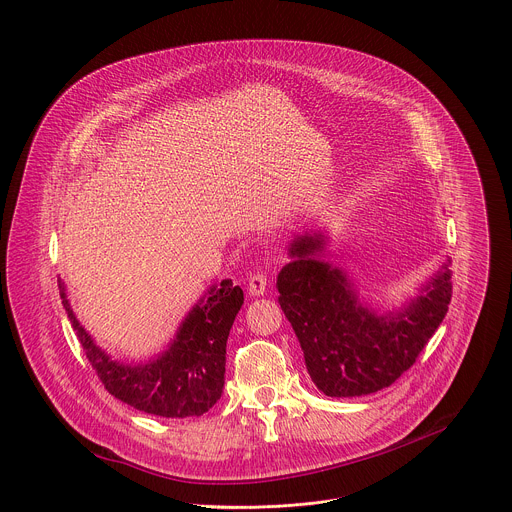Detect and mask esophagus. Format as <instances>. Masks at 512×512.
I'll list each match as a JSON object with an SVG mask.
<instances>
[{"instance_id": "1", "label": "esophagus", "mask_w": 512, "mask_h": 512, "mask_svg": "<svg viewBox=\"0 0 512 512\" xmlns=\"http://www.w3.org/2000/svg\"><path fill=\"white\" fill-rule=\"evenodd\" d=\"M247 291L251 297H263L267 291V277L263 273L251 275L249 283H247Z\"/></svg>"}]
</instances>
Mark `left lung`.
<instances>
[{
  "label": "left lung",
  "mask_w": 512,
  "mask_h": 512,
  "mask_svg": "<svg viewBox=\"0 0 512 512\" xmlns=\"http://www.w3.org/2000/svg\"><path fill=\"white\" fill-rule=\"evenodd\" d=\"M328 235L305 231L289 243L291 261L277 277L289 318L316 388L330 398L368 396L392 386L435 334L451 301L445 261L402 307L380 312L348 273L324 261Z\"/></svg>",
  "instance_id": "obj_1"
}]
</instances>
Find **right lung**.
<instances>
[{"label": "right lung", "instance_id": "right-lung-1", "mask_svg": "<svg viewBox=\"0 0 512 512\" xmlns=\"http://www.w3.org/2000/svg\"><path fill=\"white\" fill-rule=\"evenodd\" d=\"M59 291L89 362L116 400L160 417H194L204 415L221 398L227 336L243 305V291L231 279L205 291L164 352L130 364L110 358L93 340L75 316L61 279Z\"/></svg>", "mask_w": 512, "mask_h": 512}]
</instances>
